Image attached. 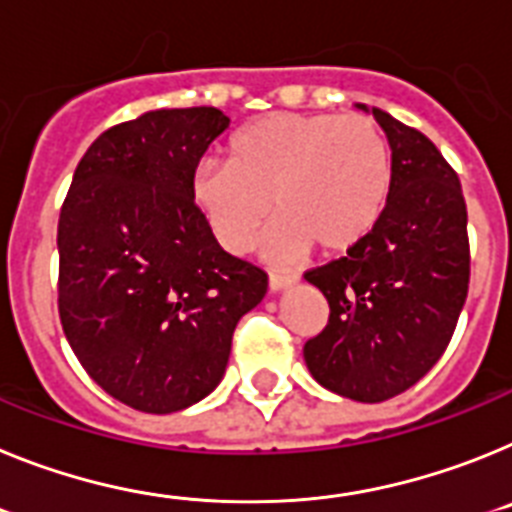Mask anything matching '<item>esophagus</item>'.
<instances>
[{
  "mask_svg": "<svg viewBox=\"0 0 512 512\" xmlns=\"http://www.w3.org/2000/svg\"><path fill=\"white\" fill-rule=\"evenodd\" d=\"M293 283H299V275L296 273H283V270H275L270 273V291H283V288H291Z\"/></svg>",
  "mask_w": 512,
  "mask_h": 512,
  "instance_id": "1",
  "label": "esophagus"
}]
</instances>
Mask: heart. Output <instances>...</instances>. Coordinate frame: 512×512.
<instances>
[{
  "mask_svg": "<svg viewBox=\"0 0 512 512\" xmlns=\"http://www.w3.org/2000/svg\"><path fill=\"white\" fill-rule=\"evenodd\" d=\"M391 180L389 141L363 115L273 113L231 136L226 164H201L190 195L229 252L250 250L273 203L275 250L335 257L376 229Z\"/></svg>",
  "mask_w": 512,
  "mask_h": 512,
  "instance_id": "b5f03b06",
  "label": "heart"
}]
</instances>
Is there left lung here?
<instances>
[{
  "instance_id": "8db88e82",
  "label": "left lung",
  "mask_w": 512,
  "mask_h": 512,
  "mask_svg": "<svg viewBox=\"0 0 512 512\" xmlns=\"http://www.w3.org/2000/svg\"><path fill=\"white\" fill-rule=\"evenodd\" d=\"M358 108L391 146V195L366 242L304 275L330 304L304 361L324 389L373 404L417 384L448 348L469 291V237L461 182L433 141Z\"/></svg>"
}]
</instances>
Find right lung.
<instances>
[{
    "instance_id": "obj_1",
    "label": "right lung",
    "mask_w": 512,
    "mask_h": 512,
    "mask_svg": "<svg viewBox=\"0 0 512 512\" xmlns=\"http://www.w3.org/2000/svg\"><path fill=\"white\" fill-rule=\"evenodd\" d=\"M229 118L162 108L100 133L59 216V314L97 386L170 415L224 379L239 319L268 291L257 265L224 252L190 195Z\"/></svg>"
}]
</instances>
